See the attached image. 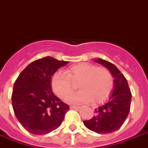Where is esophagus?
<instances>
[{"mask_svg": "<svg viewBox=\"0 0 148 148\" xmlns=\"http://www.w3.org/2000/svg\"><path fill=\"white\" fill-rule=\"evenodd\" d=\"M71 109H80V106H71Z\"/></svg>", "mask_w": 148, "mask_h": 148, "instance_id": "esophagus-1", "label": "esophagus"}]
</instances>
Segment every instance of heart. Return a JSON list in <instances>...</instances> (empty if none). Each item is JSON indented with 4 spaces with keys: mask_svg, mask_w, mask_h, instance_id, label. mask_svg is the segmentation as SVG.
Returning a JSON list of instances; mask_svg holds the SVG:
<instances>
[{
    "mask_svg": "<svg viewBox=\"0 0 148 148\" xmlns=\"http://www.w3.org/2000/svg\"><path fill=\"white\" fill-rule=\"evenodd\" d=\"M64 73H55L51 77V86L58 97L65 99L74 91L72 83L78 82L80 90L68 97L67 100L70 103H102L109 97L113 88L112 75L106 68L80 63L71 66Z\"/></svg>",
    "mask_w": 148,
    "mask_h": 148,
    "instance_id": "heart-1",
    "label": "heart"
}]
</instances>
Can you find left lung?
Instances as JSON below:
<instances>
[{
	"label": "left lung",
	"instance_id": "left-lung-1",
	"mask_svg": "<svg viewBox=\"0 0 148 148\" xmlns=\"http://www.w3.org/2000/svg\"><path fill=\"white\" fill-rule=\"evenodd\" d=\"M94 62L103 64L110 71L114 78V89L108 101L95 109V116L83 122L94 132L109 134L119 129L128 117L132 93L126 78L113 64L102 58L95 59Z\"/></svg>",
	"mask_w": 148,
	"mask_h": 148
}]
</instances>
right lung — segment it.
I'll return each mask as SVG.
<instances>
[{"label":"right lung","instance_id":"add662e5","mask_svg":"<svg viewBox=\"0 0 148 148\" xmlns=\"http://www.w3.org/2000/svg\"><path fill=\"white\" fill-rule=\"evenodd\" d=\"M68 63L49 56L36 60L15 81L12 106L17 120L29 132L46 134L62 125L69 106L54 94L51 79Z\"/></svg>","mask_w":148,"mask_h":148}]
</instances>
